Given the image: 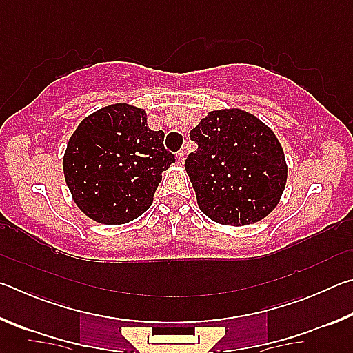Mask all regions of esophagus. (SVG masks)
I'll return each mask as SVG.
<instances>
[{"mask_svg": "<svg viewBox=\"0 0 353 353\" xmlns=\"http://www.w3.org/2000/svg\"><path fill=\"white\" fill-rule=\"evenodd\" d=\"M176 160H177V163H183V160H185V152L183 151H179L177 154H176Z\"/></svg>", "mask_w": 353, "mask_h": 353, "instance_id": "1", "label": "esophagus"}]
</instances>
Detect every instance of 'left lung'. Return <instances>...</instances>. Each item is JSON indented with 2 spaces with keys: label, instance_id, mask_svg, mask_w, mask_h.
<instances>
[{
  "label": "left lung",
  "instance_id": "8db88e82",
  "mask_svg": "<svg viewBox=\"0 0 353 353\" xmlns=\"http://www.w3.org/2000/svg\"><path fill=\"white\" fill-rule=\"evenodd\" d=\"M198 149L185 160L196 199L214 223L248 225L268 216L286 183L285 154L259 118L213 110L190 132Z\"/></svg>",
  "mask_w": 353,
  "mask_h": 353
}]
</instances>
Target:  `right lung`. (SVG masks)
<instances>
[{
  "label": "right lung",
  "instance_id": "right-lung-1",
  "mask_svg": "<svg viewBox=\"0 0 353 353\" xmlns=\"http://www.w3.org/2000/svg\"><path fill=\"white\" fill-rule=\"evenodd\" d=\"M151 130L146 112L112 104L83 118L63 155L65 182L76 205L101 224H126L152 204L162 172L176 162Z\"/></svg>",
  "mask_w": 353,
  "mask_h": 353
}]
</instances>
